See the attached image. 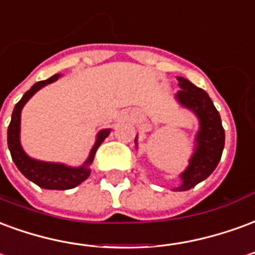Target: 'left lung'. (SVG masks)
I'll return each instance as SVG.
<instances>
[{
  "mask_svg": "<svg viewBox=\"0 0 255 255\" xmlns=\"http://www.w3.org/2000/svg\"><path fill=\"white\" fill-rule=\"evenodd\" d=\"M181 91L176 98L182 105L191 109L200 118V133L197 134L196 153L190 166L181 175L182 185L175 190L185 191L194 187L211 175L222 159L224 149V129L220 114L205 91L198 88L183 77H178Z\"/></svg>",
  "mask_w": 255,
  "mask_h": 255,
  "instance_id": "left-lung-1",
  "label": "left lung"
}]
</instances>
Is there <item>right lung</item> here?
Segmentation results:
<instances>
[{
	"instance_id": "1",
	"label": "right lung",
	"mask_w": 255,
	"mask_h": 255,
	"mask_svg": "<svg viewBox=\"0 0 255 255\" xmlns=\"http://www.w3.org/2000/svg\"><path fill=\"white\" fill-rule=\"evenodd\" d=\"M58 79V74H55L53 77L44 81H38L36 84H33L29 91H27L24 96L20 99L17 105L14 106V110L12 113V120L8 128V146L10 150V155L14 161V164L21 171L25 178H28L29 181L36 183L39 187L43 189H50V190H68L73 189L81 182L85 181L89 176L88 166L94 161V156L96 153V149L105 141V138L110 134V129L102 130L98 134V140L94 145L91 153H89L88 160L85 161V164L79 168H70L64 164H57V163H46V161L33 160L31 157L24 153L23 148L20 145V113L23 106L27 103V100L32 96L38 89L44 87L46 84H50Z\"/></svg>"
}]
</instances>
